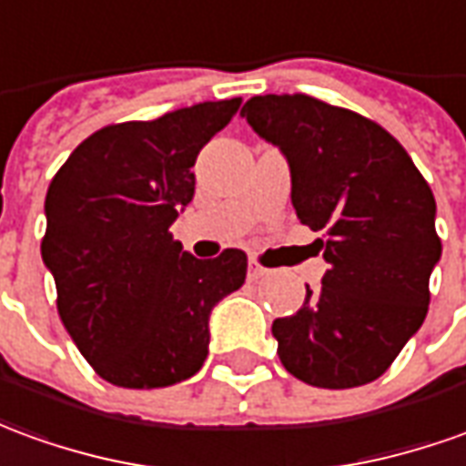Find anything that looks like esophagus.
Wrapping results in <instances>:
<instances>
[{
	"instance_id": "34e87169",
	"label": "esophagus",
	"mask_w": 466,
	"mask_h": 466,
	"mask_svg": "<svg viewBox=\"0 0 466 466\" xmlns=\"http://www.w3.org/2000/svg\"><path fill=\"white\" fill-rule=\"evenodd\" d=\"M267 275H269V269H267V267L259 265L257 259H249V267H247V278L255 282V279H262V278H267Z\"/></svg>"
}]
</instances>
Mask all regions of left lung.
I'll return each instance as SVG.
<instances>
[{
  "instance_id": "obj_1",
  "label": "left lung",
  "mask_w": 466,
  "mask_h": 466,
  "mask_svg": "<svg viewBox=\"0 0 466 466\" xmlns=\"http://www.w3.org/2000/svg\"><path fill=\"white\" fill-rule=\"evenodd\" d=\"M242 118L289 166L292 207L328 269L272 335L282 366L318 389L376 380L421 328L441 257L437 201L379 123L310 96H255Z\"/></svg>"
}]
</instances>
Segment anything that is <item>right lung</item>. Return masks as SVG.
Returning a JSON list of instances; mask_svg holds the SVG:
<instances>
[{
  "label": "right lung",
  "instance_id": "right-lung-1",
  "mask_svg": "<svg viewBox=\"0 0 466 466\" xmlns=\"http://www.w3.org/2000/svg\"><path fill=\"white\" fill-rule=\"evenodd\" d=\"M242 106L199 103L93 133L55 174L42 262L63 325L100 379L161 389L209 356V315L239 289L247 255L184 252L168 227L194 199L191 166Z\"/></svg>",
  "mask_w": 466,
  "mask_h": 466
}]
</instances>
